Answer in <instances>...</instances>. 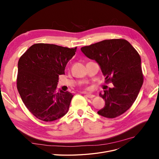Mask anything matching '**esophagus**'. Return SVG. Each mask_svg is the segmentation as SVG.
<instances>
[{"label": "esophagus", "instance_id": "esophagus-1", "mask_svg": "<svg viewBox=\"0 0 159 159\" xmlns=\"http://www.w3.org/2000/svg\"><path fill=\"white\" fill-rule=\"evenodd\" d=\"M85 94L86 95V97H88V98H93L95 97V95L93 94H89V93H85Z\"/></svg>", "mask_w": 159, "mask_h": 159}]
</instances>
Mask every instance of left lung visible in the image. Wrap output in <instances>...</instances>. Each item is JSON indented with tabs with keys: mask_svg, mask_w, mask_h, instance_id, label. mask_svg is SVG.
Wrapping results in <instances>:
<instances>
[{
	"mask_svg": "<svg viewBox=\"0 0 159 159\" xmlns=\"http://www.w3.org/2000/svg\"><path fill=\"white\" fill-rule=\"evenodd\" d=\"M85 56L99 65L105 76V82L113 88L99 93L105 106L98 113L107 118H115L131 107L142 85L143 75L139 53L124 39L105 40L81 48Z\"/></svg>",
	"mask_w": 159,
	"mask_h": 159,
	"instance_id": "1",
	"label": "left lung"
}]
</instances>
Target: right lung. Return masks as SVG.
Wrapping results in <instances>:
<instances>
[{"instance_id": "right-lung-1", "label": "right lung", "mask_w": 159, "mask_h": 159, "mask_svg": "<svg viewBox=\"0 0 159 159\" xmlns=\"http://www.w3.org/2000/svg\"><path fill=\"white\" fill-rule=\"evenodd\" d=\"M77 48L38 43L31 46L18 60L17 89L23 103L38 119L50 122L68 113L73 98L69 91H57L60 75Z\"/></svg>"}]
</instances>
